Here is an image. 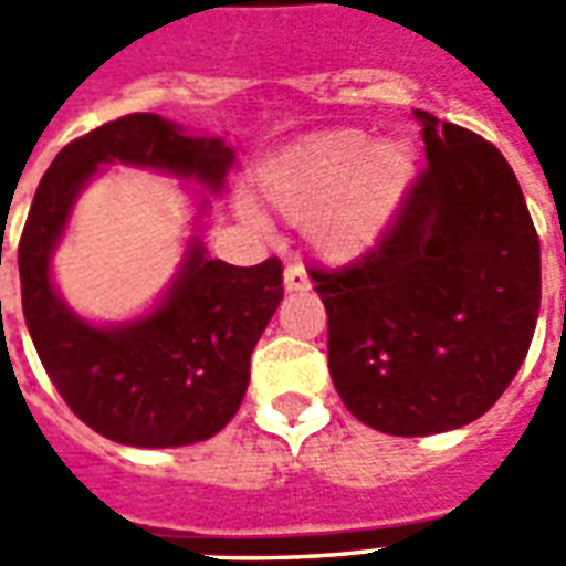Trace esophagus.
Wrapping results in <instances>:
<instances>
[{
    "instance_id": "obj_1",
    "label": "esophagus",
    "mask_w": 566,
    "mask_h": 566,
    "mask_svg": "<svg viewBox=\"0 0 566 566\" xmlns=\"http://www.w3.org/2000/svg\"><path fill=\"white\" fill-rule=\"evenodd\" d=\"M312 287V282H308V275L303 266H296V263H291V266H284V291H308Z\"/></svg>"
}]
</instances>
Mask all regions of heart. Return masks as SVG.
Returning a JSON list of instances; mask_svg holds the SVG:
<instances>
[{"label": "heart", "mask_w": 566, "mask_h": 566, "mask_svg": "<svg viewBox=\"0 0 566 566\" xmlns=\"http://www.w3.org/2000/svg\"><path fill=\"white\" fill-rule=\"evenodd\" d=\"M416 178L403 142H373L364 129L312 133L260 163L258 190L324 258H357L391 227Z\"/></svg>", "instance_id": "heart-1"}]
</instances>
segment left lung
<instances>
[{"instance_id": "1", "label": "left lung", "mask_w": 566, "mask_h": 566, "mask_svg": "<svg viewBox=\"0 0 566 566\" xmlns=\"http://www.w3.org/2000/svg\"><path fill=\"white\" fill-rule=\"evenodd\" d=\"M427 166L376 248L312 266L345 409L391 437L485 416L510 388L539 315V235L491 142L416 112Z\"/></svg>"}]
</instances>
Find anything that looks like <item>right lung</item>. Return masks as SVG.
<instances>
[{
	"instance_id": "right-lung-1",
	"label": "right lung",
	"mask_w": 566,
	"mask_h": 566,
	"mask_svg": "<svg viewBox=\"0 0 566 566\" xmlns=\"http://www.w3.org/2000/svg\"><path fill=\"white\" fill-rule=\"evenodd\" d=\"M154 166L221 190L233 148L185 136L157 115H124L69 142L39 181L18 248L23 318L60 397L105 439L139 449L214 437L242 403L251 352L282 303V260L230 266L193 242L185 270L148 318L93 327L51 284V251L99 163ZM2 306V303H0Z\"/></svg>"
}]
</instances>
